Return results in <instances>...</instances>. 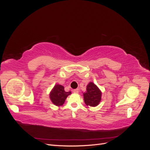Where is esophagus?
<instances>
[{
    "label": "esophagus",
    "mask_w": 150,
    "mask_h": 150,
    "mask_svg": "<svg viewBox=\"0 0 150 150\" xmlns=\"http://www.w3.org/2000/svg\"><path fill=\"white\" fill-rule=\"evenodd\" d=\"M74 93H79V89H73V91H72Z\"/></svg>",
    "instance_id": "1"
}]
</instances>
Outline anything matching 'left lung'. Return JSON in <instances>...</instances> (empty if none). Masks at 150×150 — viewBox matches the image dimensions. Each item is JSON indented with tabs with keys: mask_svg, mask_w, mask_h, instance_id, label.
Listing matches in <instances>:
<instances>
[{
	"mask_svg": "<svg viewBox=\"0 0 150 150\" xmlns=\"http://www.w3.org/2000/svg\"><path fill=\"white\" fill-rule=\"evenodd\" d=\"M101 91L98 86L90 82L86 87V91L83 93L84 103L87 106H98L101 100Z\"/></svg>",
	"mask_w": 150,
	"mask_h": 150,
	"instance_id": "left-lung-1",
	"label": "left lung"
}]
</instances>
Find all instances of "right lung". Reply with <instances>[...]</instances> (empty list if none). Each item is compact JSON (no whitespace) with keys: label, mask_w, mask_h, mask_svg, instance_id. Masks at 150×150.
Returning <instances> with one entry per match:
<instances>
[{"label":"right lung","mask_w":150,"mask_h":150,"mask_svg":"<svg viewBox=\"0 0 150 150\" xmlns=\"http://www.w3.org/2000/svg\"><path fill=\"white\" fill-rule=\"evenodd\" d=\"M71 94V91H65L63 86L61 84H56L50 93L49 97L54 105L60 106L64 103L66 99Z\"/></svg>","instance_id":"add662e5"}]
</instances>
